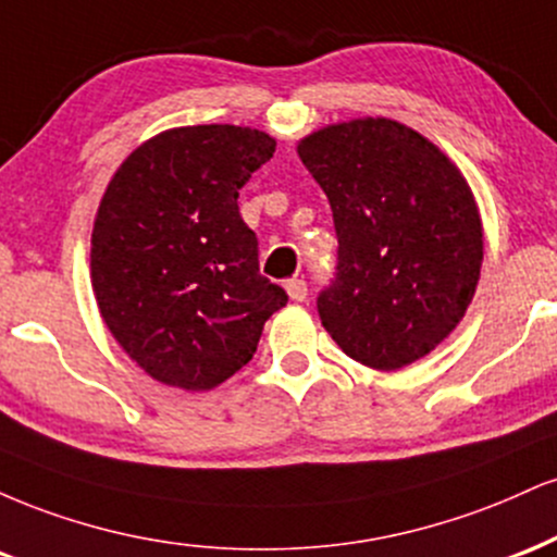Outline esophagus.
I'll list each match as a JSON object with an SVG mask.
<instances>
[{
    "label": "esophagus",
    "mask_w": 557,
    "mask_h": 557,
    "mask_svg": "<svg viewBox=\"0 0 557 557\" xmlns=\"http://www.w3.org/2000/svg\"><path fill=\"white\" fill-rule=\"evenodd\" d=\"M284 286H286V294H289V299H294V302H305L307 299L305 278H289Z\"/></svg>",
    "instance_id": "1"
}]
</instances>
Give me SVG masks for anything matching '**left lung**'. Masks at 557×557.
Instances as JSON below:
<instances>
[{"instance_id": "1", "label": "left lung", "mask_w": 557, "mask_h": 557, "mask_svg": "<svg viewBox=\"0 0 557 557\" xmlns=\"http://www.w3.org/2000/svg\"><path fill=\"white\" fill-rule=\"evenodd\" d=\"M331 202L336 278L318 297L331 338L372 370H398L459 325L482 268V219L456 163L407 124L364 116L299 140Z\"/></svg>"}]
</instances>
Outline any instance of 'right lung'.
I'll return each mask as SVG.
<instances>
[{
	"label": "right lung",
	"instance_id": "add662e5",
	"mask_svg": "<svg viewBox=\"0 0 557 557\" xmlns=\"http://www.w3.org/2000/svg\"><path fill=\"white\" fill-rule=\"evenodd\" d=\"M276 150L237 124L174 127L111 176L90 237V281L111 336L153 381L211 391L250 362L286 292L260 276L239 189Z\"/></svg>",
	"mask_w": 557,
	"mask_h": 557
}]
</instances>
